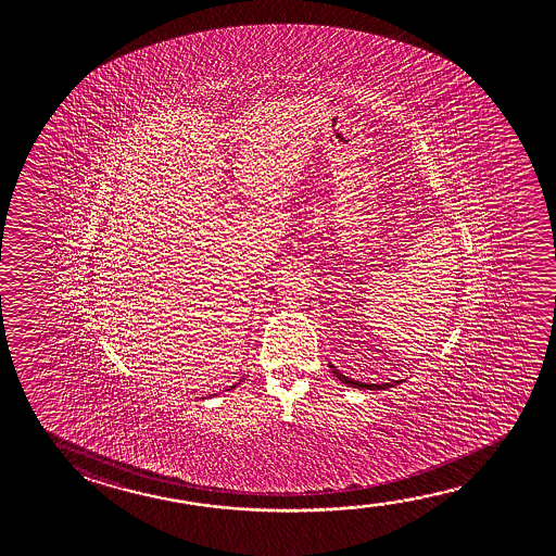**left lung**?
<instances>
[{"label": "left lung", "mask_w": 556, "mask_h": 556, "mask_svg": "<svg viewBox=\"0 0 556 556\" xmlns=\"http://www.w3.org/2000/svg\"><path fill=\"white\" fill-rule=\"evenodd\" d=\"M329 368H331V372L336 374L337 378L341 380V382L346 383L349 388H358V390H388V388H393L395 383H401V380H395V382L392 383H365V382H356V380H353V378H346L345 374L339 372L337 370L336 366L329 365Z\"/></svg>", "instance_id": "1"}]
</instances>
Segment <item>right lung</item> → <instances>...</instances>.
<instances>
[{"label":"right lung","mask_w":556,"mask_h":556,"mask_svg":"<svg viewBox=\"0 0 556 556\" xmlns=\"http://www.w3.org/2000/svg\"><path fill=\"white\" fill-rule=\"evenodd\" d=\"M232 388H237V386H232Z\"/></svg>","instance_id":"obj_1"}]
</instances>
